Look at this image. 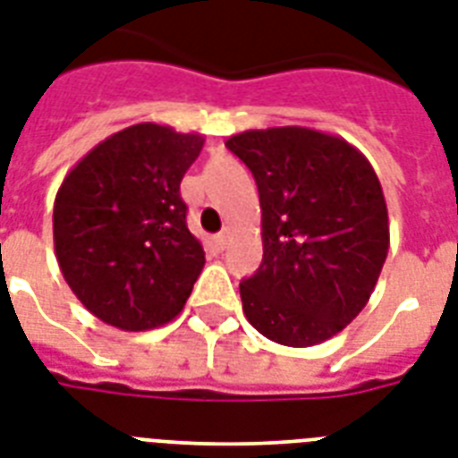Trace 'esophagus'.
Masks as SVG:
<instances>
[{"label": "esophagus", "mask_w": 458, "mask_h": 458, "mask_svg": "<svg viewBox=\"0 0 458 458\" xmlns=\"http://www.w3.org/2000/svg\"><path fill=\"white\" fill-rule=\"evenodd\" d=\"M214 242H216V250L218 251L225 250V244H228V233H218V235L214 237Z\"/></svg>", "instance_id": "34e87169"}]
</instances>
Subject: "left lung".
<instances>
[{
  "label": "left lung",
  "mask_w": 458,
  "mask_h": 458,
  "mask_svg": "<svg viewBox=\"0 0 458 458\" xmlns=\"http://www.w3.org/2000/svg\"><path fill=\"white\" fill-rule=\"evenodd\" d=\"M225 147L261 201L264 261L240 283L244 316L285 347L330 340L370 300L390 250L373 165L347 140L300 125L244 131Z\"/></svg>",
  "instance_id": "obj_1"
}]
</instances>
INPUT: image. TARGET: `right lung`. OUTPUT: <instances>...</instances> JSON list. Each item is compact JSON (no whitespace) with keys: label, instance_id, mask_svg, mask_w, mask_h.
<instances>
[{"label":"right lung","instance_id":"add662e5","mask_svg":"<svg viewBox=\"0 0 458 458\" xmlns=\"http://www.w3.org/2000/svg\"><path fill=\"white\" fill-rule=\"evenodd\" d=\"M204 138L168 125L114 132L71 168L54 201V250L68 287L97 318L152 330L182 311L204 268L180 180Z\"/></svg>","mask_w":458,"mask_h":458}]
</instances>
